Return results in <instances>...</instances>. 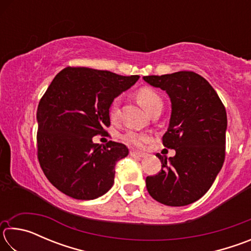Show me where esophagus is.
Instances as JSON below:
<instances>
[{"label": "esophagus", "instance_id": "obj_1", "mask_svg": "<svg viewBox=\"0 0 251 251\" xmlns=\"http://www.w3.org/2000/svg\"><path fill=\"white\" fill-rule=\"evenodd\" d=\"M129 155L131 157H136V158H144V157L147 156V154H145V152H141V151H137L134 150L129 151Z\"/></svg>", "mask_w": 251, "mask_h": 251}]
</instances>
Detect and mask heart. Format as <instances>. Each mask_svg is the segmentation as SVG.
Listing matches in <instances>:
<instances>
[{
  "instance_id": "b5f03b06",
  "label": "heart",
  "mask_w": 251,
  "mask_h": 251,
  "mask_svg": "<svg viewBox=\"0 0 251 251\" xmlns=\"http://www.w3.org/2000/svg\"><path fill=\"white\" fill-rule=\"evenodd\" d=\"M136 100L147 113L151 114L157 108H163V100L157 93L150 87H142L135 93ZM109 116L115 121L118 116V99L113 100L109 106ZM122 141L127 145L142 147L144 144L150 141V136L145 133H139L135 130H127L122 135Z\"/></svg>"
}]
</instances>
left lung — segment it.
Instances as JSON below:
<instances>
[{
  "mask_svg": "<svg viewBox=\"0 0 251 251\" xmlns=\"http://www.w3.org/2000/svg\"><path fill=\"white\" fill-rule=\"evenodd\" d=\"M143 78L171 97L172 115L163 145L176 151L168 159L156 155L161 161V171L146 177V188L164 205H189L208 192L223 167L226 108L211 85L194 72Z\"/></svg>",
  "mask_w": 251,
  "mask_h": 251,
  "instance_id": "obj_1",
  "label": "left lung"
}]
</instances>
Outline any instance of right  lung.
<instances>
[{
  "instance_id": "1",
  "label": "right lung",
  "mask_w": 251,
  "mask_h": 251,
  "mask_svg": "<svg viewBox=\"0 0 251 251\" xmlns=\"http://www.w3.org/2000/svg\"><path fill=\"white\" fill-rule=\"evenodd\" d=\"M138 78L71 66L55 76L37 107L36 141L42 171L59 192L91 201L113 186L128 148L113 141L101 146L93 137L107 133L110 103Z\"/></svg>"
}]
</instances>
